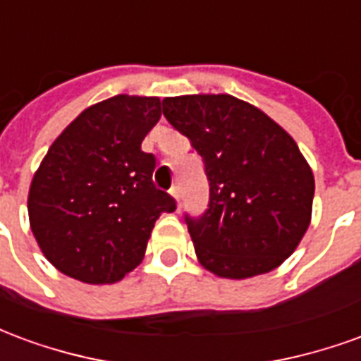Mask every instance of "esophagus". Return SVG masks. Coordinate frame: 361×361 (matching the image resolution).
<instances>
[{"label": "esophagus", "instance_id": "esophagus-1", "mask_svg": "<svg viewBox=\"0 0 361 361\" xmlns=\"http://www.w3.org/2000/svg\"><path fill=\"white\" fill-rule=\"evenodd\" d=\"M170 195H172L176 201H180L181 189H180V185H178V183H176V185H172V189H170Z\"/></svg>", "mask_w": 361, "mask_h": 361}]
</instances>
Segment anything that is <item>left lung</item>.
I'll use <instances>...</instances> for the list:
<instances>
[{
    "label": "left lung",
    "instance_id": "1",
    "mask_svg": "<svg viewBox=\"0 0 361 361\" xmlns=\"http://www.w3.org/2000/svg\"><path fill=\"white\" fill-rule=\"evenodd\" d=\"M164 118L201 154L209 209L188 230L199 263L220 279L276 269L311 222L315 180L295 141L265 111L230 94L162 100Z\"/></svg>",
    "mask_w": 361,
    "mask_h": 361
}]
</instances>
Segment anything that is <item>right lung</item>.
<instances>
[{
    "label": "right lung",
    "instance_id": "right-lung-1",
    "mask_svg": "<svg viewBox=\"0 0 361 361\" xmlns=\"http://www.w3.org/2000/svg\"><path fill=\"white\" fill-rule=\"evenodd\" d=\"M157 96L118 94L90 106L51 142L28 191L44 257L87 284H114L145 257L176 201L154 188L157 158L141 142L160 119Z\"/></svg>",
    "mask_w": 361,
    "mask_h": 361
}]
</instances>
